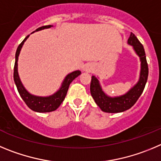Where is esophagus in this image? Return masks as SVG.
Wrapping results in <instances>:
<instances>
[{
    "mask_svg": "<svg viewBox=\"0 0 161 161\" xmlns=\"http://www.w3.org/2000/svg\"><path fill=\"white\" fill-rule=\"evenodd\" d=\"M85 70L87 72L91 71V67L90 66H86V67H85Z\"/></svg>",
    "mask_w": 161,
    "mask_h": 161,
    "instance_id": "esophagus-1",
    "label": "esophagus"
}]
</instances>
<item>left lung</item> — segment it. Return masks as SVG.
Masks as SVG:
<instances>
[{
    "mask_svg": "<svg viewBox=\"0 0 161 161\" xmlns=\"http://www.w3.org/2000/svg\"><path fill=\"white\" fill-rule=\"evenodd\" d=\"M127 42L133 46L135 51L138 54L141 61L140 80L136 85L131 88L127 94L122 96L111 98L106 95L103 91L100 85L98 83V79L95 76H92L91 86H90L91 96L93 97L97 105L104 112L118 113L128 110L136 103L145 87L147 76H148V66H147L144 46L132 33H131Z\"/></svg>",
    "mask_w": 161,
    "mask_h": 161,
    "instance_id": "1",
    "label": "left lung"
}]
</instances>
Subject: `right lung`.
<instances>
[{"label": "right lung", "instance_id": "add662e5", "mask_svg": "<svg viewBox=\"0 0 161 161\" xmlns=\"http://www.w3.org/2000/svg\"><path fill=\"white\" fill-rule=\"evenodd\" d=\"M52 25H44L40 28L37 29L35 31H38V30H43V29L50 28ZM29 35L27 36L21 42V44L18 46L16 51V56H15V64H14V79L15 82L16 86H17V91L19 92L20 95L25 103L27 106L31 110L37 112H50V111H55L61 103L63 102L65 97H66V93H67L68 88L70 86V82L77 78L79 75L81 74V71L79 70H76L72 73L69 74L64 79L63 82V85L58 91L55 94H53V95L49 97H38L34 96L33 95H30L26 90L25 89L23 85L21 84V80H20L19 75H18V72H17V60H18V56H19L20 51L22 47L23 44L25 42L27 38H28Z\"/></svg>", "mask_w": 161, "mask_h": 161}]
</instances>
